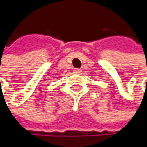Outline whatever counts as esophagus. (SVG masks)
<instances>
[{"label": "esophagus", "mask_w": 147, "mask_h": 147, "mask_svg": "<svg viewBox=\"0 0 147 147\" xmlns=\"http://www.w3.org/2000/svg\"><path fill=\"white\" fill-rule=\"evenodd\" d=\"M73 71H74V73H76V74H80V73L82 72V69H75Z\"/></svg>", "instance_id": "obj_1"}]
</instances>
